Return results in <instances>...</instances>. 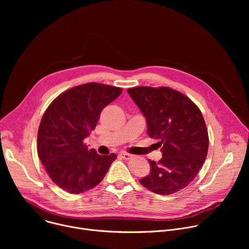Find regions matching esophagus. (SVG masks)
Returning <instances> with one entry per match:
<instances>
[{
	"label": "esophagus",
	"mask_w": 249,
	"mask_h": 249,
	"mask_svg": "<svg viewBox=\"0 0 249 249\" xmlns=\"http://www.w3.org/2000/svg\"><path fill=\"white\" fill-rule=\"evenodd\" d=\"M120 157H121L122 159L126 160H130V159H132V158H133V156H132V155L127 154V153H121V154H120Z\"/></svg>",
	"instance_id": "esophagus-1"
}]
</instances>
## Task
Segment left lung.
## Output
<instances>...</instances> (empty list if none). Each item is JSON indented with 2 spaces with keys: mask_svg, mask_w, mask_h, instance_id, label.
Instances as JSON below:
<instances>
[{
  "mask_svg": "<svg viewBox=\"0 0 249 249\" xmlns=\"http://www.w3.org/2000/svg\"><path fill=\"white\" fill-rule=\"evenodd\" d=\"M127 91L146 117L148 135L160 140L162 153L159 162L149 160L150 174L140 183L160 195L183 189L195 178L208 153V131L198 106L166 87H136Z\"/></svg>",
  "mask_w": 249,
  "mask_h": 249,
  "instance_id": "left-lung-1",
  "label": "left lung"
}]
</instances>
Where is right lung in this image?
I'll list each match as a JSON object with an SVG mask.
<instances>
[{
	"label": "right lung",
	"instance_id": "obj_1",
	"mask_svg": "<svg viewBox=\"0 0 249 249\" xmlns=\"http://www.w3.org/2000/svg\"><path fill=\"white\" fill-rule=\"evenodd\" d=\"M122 92L120 88L89 83L57 96L46 109L37 134L38 157L52 181L80 194L95 187L116 160L89 150L85 138L94 130L100 112Z\"/></svg>",
	"mask_w": 249,
	"mask_h": 249
}]
</instances>
